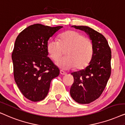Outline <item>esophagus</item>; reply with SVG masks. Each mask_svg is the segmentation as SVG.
<instances>
[{"label":"esophagus","instance_id":"obj_1","mask_svg":"<svg viewBox=\"0 0 125 125\" xmlns=\"http://www.w3.org/2000/svg\"><path fill=\"white\" fill-rule=\"evenodd\" d=\"M60 74H61V75H64L67 74L66 72H64V71H62V70H60Z\"/></svg>","mask_w":125,"mask_h":125}]
</instances>
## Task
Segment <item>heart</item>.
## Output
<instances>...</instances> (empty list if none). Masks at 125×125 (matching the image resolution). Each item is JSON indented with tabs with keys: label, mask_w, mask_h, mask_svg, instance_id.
<instances>
[{
	"label": "heart",
	"mask_w": 125,
	"mask_h": 125,
	"mask_svg": "<svg viewBox=\"0 0 125 125\" xmlns=\"http://www.w3.org/2000/svg\"><path fill=\"white\" fill-rule=\"evenodd\" d=\"M47 51L51 59L57 61L66 52V58L56 62L58 67L68 70L75 67L82 69L91 61L94 49L91 42L82 34L69 31L62 34L59 41H50L47 44Z\"/></svg>",
	"instance_id": "1"
}]
</instances>
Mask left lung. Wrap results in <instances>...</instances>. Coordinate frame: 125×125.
<instances>
[{
  "mask_svg": "<svg viewBox=\"0 0 125 125\" xmlns=\"http://www.w3.org/2000/svg\"><path fill=\"white\" fill-rule=\"evenodd\" d=\"M71 27L84 31L93 45V55L89 65L71 74L74 79L70 90L71 96L78 104H88L101 96L110 76L111 49L104 36L91 28Z\"/></svg>",
  "mask_w": 125,
  "mask_h": 125,
  "instance_id": "8db88e82",
  "label": "left lung"
}]
</instances>
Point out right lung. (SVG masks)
Segmentation results:
<instances>
[{
  "instance_id": "right-lung-1",
  "label": "right lung",
  "mask_w": 125,
  "mask_h": 125,
  "mask_svg": "<svg viewBox=\"0 0 125 125\" xmlns=\"http://www.w3.org/2000/svg\"><path fill=\"white\" fill-rule=\"evenodd\" d=\"M63 26L31 25L16 38L12 60L15 81L26 98L33 102L47 95L51 80L59 69L48 57V41Z\"/></svg>"
}]
</instances>
